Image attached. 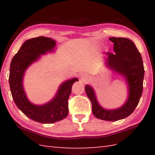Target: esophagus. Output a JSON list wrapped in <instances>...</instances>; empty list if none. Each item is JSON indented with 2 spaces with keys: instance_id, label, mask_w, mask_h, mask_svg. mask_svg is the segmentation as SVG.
I'll return each instance as SVG.
<instances>
[{
  "instance_id": "obj_1",
  "label": "esophagus",
  "mask_w": 155,
  "mask_h": 155,
  "mask_svg": "<svg viewBox=\"0 0 155 155\" xmlns=\"http://www.w3.org/2000/svg\"><path fill=\"white\" fill-rule=\"evenodd\" d=\"M82 78H83V79L84 80V81H85V80H87V76H85V75H83V77H82Z\"/></svg>"
}]
</instances>
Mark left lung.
I'll list each match as a JSON object with an SVG mask.
<instances>
[{
	"instance_id": "1",
	"label": "left lung",
	"mask_w": 155,
	"mask_h": 155,
	"mask_svg": "<svg viewBox=\"0 0 155 155\" xmlns=\"http://www.w3.org/2000/svg\"><path fill=\"white\" fill-rule=\"evenodd\" d=\"M115 54L107 52L106 63L110 68L123 74L128 86V98L123 107L115 110H105L97 101L93 88L85 86V91L92 104L93 113L97 118L108 121H116L129 116L139 103L143 93L144 69L142 57L136 45L130 39L111 37Z\"/></svg>"
}]
</instances>
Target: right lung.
<instances>
[{
  "mask_svg": "<svg viewBox=\"0 0 155 155\" xmlns=\"http://www.w3.org/2000/svg\"><path fill=\"white\" fill-rule=\"evenodd\" d=\"M56 42L51 38L38 37L28 39L21 46L12 58L10 67L9 84L13 100L17 107L26 116L36 122L51 124L64 119L68 113V99L71 94L74 78L61 85L55 97L47 104L37 106L28 101L22 87V78L26 69L41 54L50 52Z\"/></svg>",
  "mask_w": 155,
  "mask_h": 155,
  "instance_id": "add662e5",
  "label": "right lung"
}]
</instances>
